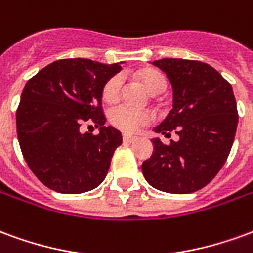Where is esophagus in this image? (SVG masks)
<instances>
[{
	"instance_id": "1",
	"label": "esophagus",
	"mask_w": 253,
	"mask_h": 253,
	"mask_svg": "<svg viewBox=\"0 0 253 253\" xmlns=\"http://www.w3.org/2000/svg\"><path fill=\"white\" fill-rule=\"evenodd\" d=\"M135 139H137V137H134V135H130V134H123V141H125V142L131 143L134 142Z\"/></svg>"
}]
</instances>
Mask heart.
I'll list each match as a JSON object with an SVG mask.
<instances>
[{
    "label": "heart",
    "mask_w": 253,
    "mask_h": 253,
    "mask_svg": "<svg viewBox=\"0 0 253 253\" xmlns=\"http://www.w3.org/2000/svg\"><path fill=\"white\" fill-rule=\"evenodd\" d=\"M138 77L142 81L150 93L160 94L167 89V78L163 73L145 69L138 73ZM122 88H123V77L121 74H115L104 84L103 86V99L107 103H116L121 99ZM111 125L125 132H137L143 126H148L153 122V114L148 110L132 108L130 105L119 104L111 108L108 114Z\"/></svg>",
    "instance_id": "obj_1"
}]
</instances>
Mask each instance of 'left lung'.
Returning a JSON list of instances; mask_svg holds the SVG:
<instances>
[{
	"label": "left lung",
	"instance_id": "8db88e82",
	"mask_svg": "<svg viewBox=\"0 0 253 253\" xmlns=\"http://www.w3.org/2000/svg\"><path fill=\"white\" fill-rule=\"evenodd\" d=\"M169 78L173 108L154 131L179 141L165 145L154 138L153 156L142 173L154 188L190 194L217 176L233 145L239 114L232 85L207 63L164 58L154 61Z\"/></svg>",
	"mask_w": 253,
	"mask_h": 253
}]
</instances>
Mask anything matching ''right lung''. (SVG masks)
Returning a JSON list of instances; mask_svg holds the SVG:
<instances>
[{
	"instance_id": "add662e5",
	"label": "right lung",
	"mask_w": 253,
	"mask_h": 253,
	"mask_svg": "<svg viewBox=\"0 0 253 253\" xmlns=\"http://www.w3.org/2000/svg\"><path fill=\"white\" fill-rule=\"evenodd\" d=\"M121 70L85 58L59 59L28 80L16 111V127L24 160L39 180L61 194L96 188L110 169L122 134L105 127L103 86ZM93 123L97 136L81 133Z\"/></svg>"
}]
</instances>
